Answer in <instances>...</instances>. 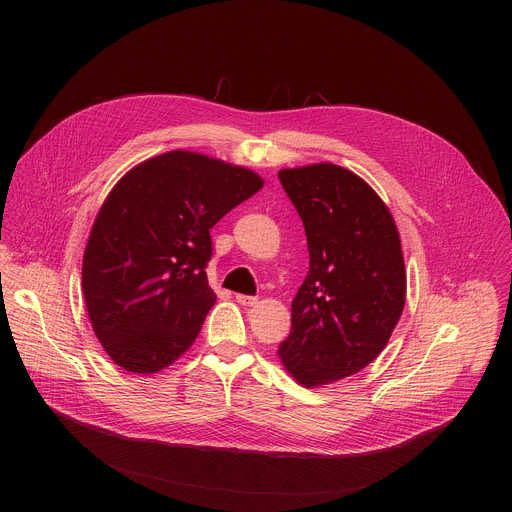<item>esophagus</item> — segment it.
I'll return each instance as SVG.
<instances>
[{"label":"esophagus","mask_w":512,"mask_h":512,"mask_svg":"<svg viewBox=\"0 0 512 512\" xmlns=\"http://www.w3.org/2000/svg\"><path fill=\"white\" fill-rule=\"evenodd\" d=\"M241 306H255L257 304V298L255 296H245V294H237L235 298Z\"/></svg>","instance_id":"obj_1"}]
</instances>
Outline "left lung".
Listing matches in <instances>:
<instances>
[{
	"label": "left lung",
	"mask_w": 512,
	"mask_h": 512,
	"mask_svg": "<svg viewBox=\"0 0 512 512\" xmlns=\"http://www.w3.org/2000/svg\"><path fill=\"white\" fill-rule=\"evenodd\" d=\"M279 182L304 223L310 271L277 354L310 389L356 375L383 352L405 306L407 275L387 204L354 172L312 164L279 170Z\"/></svg>",
	"instance_id": "left-lung-1"
}]
</instances>
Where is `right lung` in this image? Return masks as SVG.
Returning <instances> with one entry per match:
<instances>
[{"label": "right lung", "mask_w": 512, "mask_h": 512, "mask_svg": "<svg viewBox=\"0 0 512 512\" xmlns=\"http://www.w3.org/2000/svg\"><path fill=\"white\" fill-rule=\"evenodd\" d=\"M263 188L253 170L174 150L131 168L105 198L83 255L93 332L115 364L152 375L196 340L216 296L210 229Z\"/></svg>", "instance_id": "right-lung-1"}]
</instances>
